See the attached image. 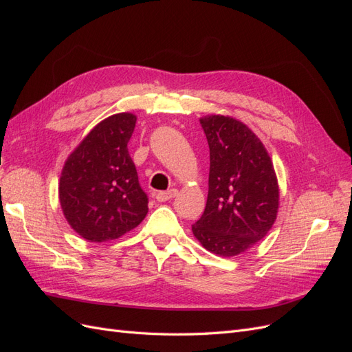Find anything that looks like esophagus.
<instances>
[{
	"instance_id": "esophagus-1",
	"label": "esophagus",
	"mask_w": 352,
	"mask_h": 352,
	"mask_svg": "<svg viewBox=\"0 0 352 352\" xmlns=\"http://www.w3.org/2000/svg\"><path fill=\"white\" fill-rule=\"evenodd\" d=\"M177 195V189H168V190H162V192H158L155 195V199L158 202H166L168 199H172Z\"/></svg>"
}]
</instances>
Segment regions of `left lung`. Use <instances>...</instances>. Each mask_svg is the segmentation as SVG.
<instances>
[{
  "mask_svg": "<svg viewBox=\"0 0 352 352\" xmlns=\"http://www.w3.org/2000/svg\"><path fill=\"white\" fill-rule=\"evenodd\" d=\"M210 146L208 197L192 233L207 251L235 257L267 235L279 210L272 158L250 127L230 116L199 119Z\"/></svg>",
  "mask_w": 352,
  "mask_h": 352,
  "instance_id": "1",
  "label": "left lung"
}]
</instances>
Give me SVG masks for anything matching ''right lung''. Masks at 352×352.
<instances>
[{"instance_id":"1","label":"right lung","mask_w":352,"mask_h":352,"mask_svg":"<svg viewBox=\"0 0 352 352\" xmlns=\"http://www.w3.org/2000/svg\"><path fill=\"white\" fill-rule=\"evenodd\" d=\"M136 116L117 113L100 122L63 166L58 199L70 228L89 242H105L135 229L148 212L127 151Z\"/></svg>"}]
</instances>
